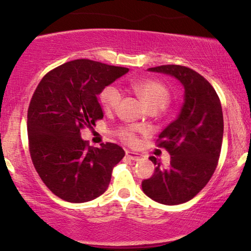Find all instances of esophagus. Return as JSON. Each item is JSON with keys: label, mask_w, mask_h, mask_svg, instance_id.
Instances as JSON below:
<instances>
[{"label": "esophagus", "mask_w": 251, "mask_h": 251, "mask_svg": "<svg viewBox=\"0 0 251 251\" xmlns=\"http://www.w3.org/2000/svg\"><path fill=\"white\" fill-rule=\"evenodd\" d=\"M126 157L129 158V159H132V160H139L142 155H140L139 153H135V152L126 151Z\"/></svg>", "instance_id": "1"}]
</instances>
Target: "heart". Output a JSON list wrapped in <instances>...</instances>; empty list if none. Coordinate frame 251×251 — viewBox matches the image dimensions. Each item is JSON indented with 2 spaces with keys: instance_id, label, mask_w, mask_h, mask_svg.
<instances>
[{
  "instance_id": "b5f03b06",
  "label": "heart",
  "mask_w": 251,
  "mask_h": 251,
  "mask_svg": "<svg viewBox=\"0 0 251 251\" xmlns=\"http://www.w3.org/2000/svg\"><path fill=\"white\" fill-rule=\"evenodd\" d=\"M133 89L138 96L143 99V101L151 109H163L171 100L170 89L163 82L154 79H145L133 83ZM99 99L103 108L113 109L117 107L122 99L120 91L116 86L108 85L100 92ZM117 135L125 143L134 144L135 138L134 129L127 126H122L117 129Z\"/></svg>"
}]
</instances>
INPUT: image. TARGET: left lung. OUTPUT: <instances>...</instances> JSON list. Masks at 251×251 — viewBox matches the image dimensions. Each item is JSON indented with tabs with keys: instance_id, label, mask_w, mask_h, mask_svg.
Masks as SVG:
<instances>
[{
	"instance_id": "obj_1",
	"label": "left lung",
	"mask_w": 251,
	"mask_h": 251,
	"mask_svg": "<svg viewBox=\"0 0 251 251\" xmlns=\"http://www.w3.org/2000/svg\"><path fill=\"white\" fill-rule=\"evenodd\" d=\"M175 76L185 89L180 114L157 139L158 148L171 155L169 168L157 165L154 175L142 183L144 194L166 205L185 203L208 184L220 159L223 140V112L211 83L200 73L179 65L149 68Z\"/></svg>"
}]
</instances>
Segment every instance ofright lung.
I'll return each mask as SVG.
<instances>
[{"mask_svg":"<svg viewBox=\"0 0 251 251\" xmlns=\"http://www.w3.org/2000/svg\"><path fill=\"white\" fill-rule=\"evenodd\" d=\"M127 72L79 59L50 71L37 85L28 107V146L40 178L61 200L83 203L107 190L125 152L113 143L89 146L80 135L103 118L98 94Z\"/></svg>","mask_w":251,"mask_h":251,"instance_id":"right-lung-1","label":"right lung"}]
</instances>
